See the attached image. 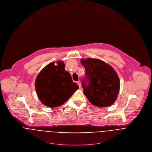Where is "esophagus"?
Listing matches in <instances>:
<instances>
[{
	"label": "esophagus",
	"mask_w": 152,
	"mask_h": 152,
	"mask_svg": "<svg viewBox=\"0 0 152 152\" xmlns=\"http://www.w3.org/2000/svg\"><path fill=\"white\" fill-rule=\"evenodd\" d=\"M76 83H77V84H78V86H79V87H81L80 81H77V82H76Z\"/></svg>",
	"instance_id": "34e87169"
}]
</instances>
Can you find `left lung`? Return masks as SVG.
Here are the masks:
<instances>
[{
	"mask_svg": "<svg viewBox=\"0 0 152 152\" xmlns=\"http://www.w3.org/2000/svg\"><path fill=\"white\" fill-rule=\"evenodd\" d=\"M81 63L86 69L82 87L90 103L101 107L114 104L120 88V80L114 68L97 58L81 59ZM86 82L89 83L88 85Z\"/></svg>",
	"mask_w": 152,
	"mask_h": 152,
	"instance_id": "8db88e82",
	"label": "left lung"
}]
</instances>
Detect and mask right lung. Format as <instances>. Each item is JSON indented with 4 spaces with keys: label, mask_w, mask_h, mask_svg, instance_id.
<instances>
[{
    "label": "right lung",
    "mask_w": 152,
    "mask_h": 152,
    "mask_svg": "<svg viewBox=\"0 0 152 152\" xmlns=\"http://www.w3.org/2000/svg\"><path fill=\"white\" fill-rule=\"evenodd\" d=\"M50 63L38 75L35 87L37 96L42 104L49 107L62 105L79 88L71 75L65 70L63 61Z\"/></svg>",
    "instance_id": "obj_1"
}]
</instances>
